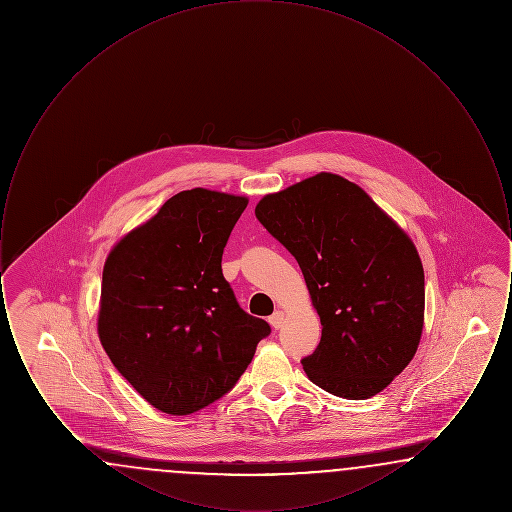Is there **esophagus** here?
I'll return each instance as SVG.
<instances>
[{"instance_id":"obj_1","label":"esophagus","mask_w":512,"mask_h":512,"mask_svg":"<svg viewBox=\"0 0 512 512\" xmlns=\"http://www.w3.org/2000/svg\"><path fill=\"white\" fill-rule=\"evenodd\" d=\"M284 320H286V317H284V311H274V313L270 315V318H268L270 326H272V328H276V330L284 326Z\"/></svg>"}]
</instances>
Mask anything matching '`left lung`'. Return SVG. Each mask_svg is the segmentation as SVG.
Returning <instances> with one entry per match:
<instances>
[{
  "label": "left lung",
  "mask_w": 512,
  "mask_h": 512,
  "mask_svg": "<svg viewBox=\"0 0 512 512\" xmlns=\"http://www.w3.org/2000/svg\"><path fill=\"white\" fill-rule=\"evenodd\" d=\"M255 215L299 263L320 317V343L301 361L309 380L345 399L388 388L424 328V268L409 234L332 172L265 195Z\"/></svg>",
  "instance_id": "8db88e82"
}]
</instances>
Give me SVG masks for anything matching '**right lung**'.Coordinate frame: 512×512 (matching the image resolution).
Returning <instances> with one entry per match:
<instances>
[{
  "mask_svg": "<svg viewBox=\"0 0 512 512\" xmlns=\"http://www.w3.org/2000/svg\"><path fill=\"white\" fill-rule=\"evenodd\" d=\"M247 203L205 188L172 195L105 259L99 341L163 413L192 414L232 390L270 334L238 305L220 267Z\"/></svg>",
  "mask_w": 512,
  "mask_h": 512,
  "instance_id": "add662e5",
  "label": "right lung"
}]
</instances>
